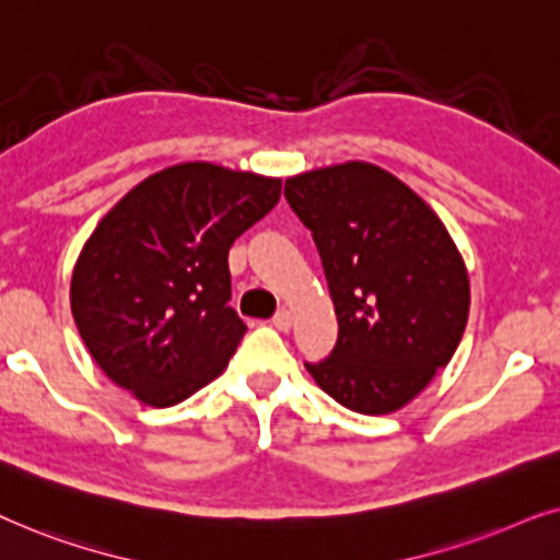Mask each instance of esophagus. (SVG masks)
Segmentation results:
<instances>
[{"label":"esophagus","instance_id":"34e87169","mask_svg":"<svg viewBox=\"0 0 560 560\" xmlns=\"http://www.w3.org/2000/svg\"><path fill=\"white\" fill-rule=\"evenodd\" d=\"M271 325L276 327V330L287 332L289 327H292V315H289V310H279V312H276L273 319H271Z\"/></svg>","mask_w":560,"mask_h":560}]
</instances>
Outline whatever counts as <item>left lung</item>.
I'll return each mask as SVG.
<instances>
[{"label": "left lung", "instance_id": "1", "mask_svg": "<svg viewBox=\"0 0 560 560\" xmlns=\"http://www.w3.org/2000/svg\"><path fill=\"white\" fill-rule=\"evenodd\" d=\"M338 315V342L304 363L319 389L361 415H389L448 366L464 338L468 271L424 199L374 163L287 178Z\"/></svg>", "mask_w": 560, "mask_h": 560}]
</instances>
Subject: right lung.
I'll use <instances>...</instances> for the list:
<instances>
[{
  "instance_id": "obj_1",
  "label": "right lung",
  "mask_w": 560,
  "mask_h": 560,
  "mask_svg": "<svg viewBox=\"0 0 560 560\" xmlns=\"http://www.w3.org/2000/svg\"><path fill=\"white\" fill-rule=\"evenodd\" d=\"M279 197L281 178L194 161L104 214L73 266L71 312L112 382L174 407L225 371L248 330L228 304L230 245Z\"/></svg>"
}]
</instances>
